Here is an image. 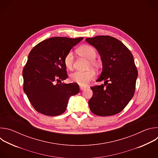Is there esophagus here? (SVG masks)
<instances>
[{
    "instance_id": "obj_1",
    "label": "esophagus",
    "mask_w": 158,
    "mask_h": 158,
    "mask_svg": "<svg viewBox=\"0 0 158 158\" xmlns=\"http://www.w3.org/2000/svg\"><path fill=\"white\" fill-rule=\"evenodd\" d=\"M85 89V87H84V86L80 85V89L81 90V91H82V90H84Z\"/></svg>"
}]
</instances>
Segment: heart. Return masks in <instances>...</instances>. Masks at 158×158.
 Returning a JSON list of instances; mask_svg holds the SVG:
<instances>
[{
    "instance_id": "heart-1",
    "label": "heart",
    "mask_w": 158,
    "mask_h": 158,
    "mask_svg": "<svg viewBox=\"0 0 158 158\" xmlns=\"http://www.w3.org/2000/svg\"><path fill=\"white\" fill-rule=\"evenodd\" d=\"M78 54L89 60V65L98 67L100 65L99 61L95 59L97 52L96 49L89 45H83L77 49ZM74 55L72 51L67 52L64 58V64L67 69H72L73 66ZM96 76L93 70H88L85 72L76 71L70 76V79L72 82L77 83L81 85H85L93 80Z\"/></svg>"
}]
</instances>
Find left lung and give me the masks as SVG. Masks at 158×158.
Here are the masks:
<instances>
[{
    "instance_id": "8db88e82",
    "label": "left lung",
    "mask_w": 158,
    "mask_h": 158,
    "mask_svg": "<svg viewBox=\"0 0 158 158\" xmlns=\"http://www.w3.org/2000/svg\"><path fill=\"white\" fill-rule=\"evenodd\" d=\"M85 41L101 56L102 71L96 81H104V84L91 87L93 95L89 101V108L100 116L116 114L127 105L135 92L138 73L133 56L113 37L98 35Z\"/></svg>"
}]
</instances>
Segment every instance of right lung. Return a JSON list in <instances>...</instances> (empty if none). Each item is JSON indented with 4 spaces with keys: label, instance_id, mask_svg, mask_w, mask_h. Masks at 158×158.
Listing matches in <instances>:
<instances>
[{
    "label": "right lung",
    "instance_id": "right-lung-1",
    "mask_svg": "<svg viewBox=\"0 0 158 158\" xmlns=\"http://www.w3.org/2000/svg\"><path fill=\"white\" fill-rule=\"evenodd\" d=\"M82 39L51 37L37 44L30 52L22 71L23 89L38 112L50 116L60 115L65 111L70 97L79 92L76 83L62 81L67 78L64 58Z\"/></svg>",
    "mask_w": 158,
    "mask_h": 158
}]
</instances>
